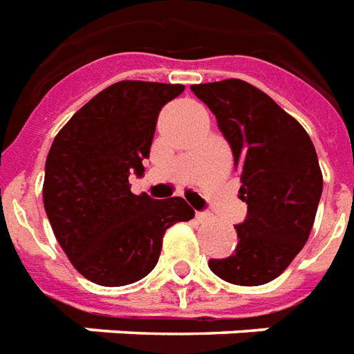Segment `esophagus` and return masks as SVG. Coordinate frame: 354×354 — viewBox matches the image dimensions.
Instances as JSON below:
<instances>
[{"label":"esophagus","mask_w":354,"mask_h":354,"mask_svg":"<svg viewBox=\"0 0 354 354\" xmlns=\"http://www.w3.org/2000/svg\"><path fill=\"white\" fill-rule=\"evenodd\" d=\"M196 218H198L200 223H207L209 218H211V215H209V213H203V211H200V213H196Z\"/></svg>","instance_id":"obj_1"}]
</instances>
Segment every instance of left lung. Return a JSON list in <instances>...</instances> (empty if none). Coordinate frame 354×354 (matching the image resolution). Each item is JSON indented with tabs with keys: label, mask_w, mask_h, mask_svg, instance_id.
Here are the masks:
<instances>
[{
	"label": "left lung",
	"mask_w": 354,
	"mask_h": 354,
	"mask_svg": "<svg viewBox=\"0 0 354 354\" xmlns=\"http://www.w3.org/2000/svg\"><path fill=\"white\" fill-rule=\"evenodd\" d=\"M215 115L241 177L247 216L236 224L237 247L209 268L234 285L257 286L285 272L304 249L322 194V174L308 131L249 82L192 84Z\"/></svg>",
	"instance_id": "obj_1"
}]
</instances>
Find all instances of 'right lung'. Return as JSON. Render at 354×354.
<instances>
[{
  "instance_id": "right-lung-1",
  "label": "right lung",
  "mask_w": 354,
  "mask_h": 354,
  "mask_svg": "<svg viewBox=\"0 0 354 354\" xmlns=\"http://www.w3.org/2000/svg\"><path fill=\"white\" fill-rule=\"evenodd\" d=\"M183 84L120 81L95 94L54 138L43 202L54 236L75 270L103 286L143 279L162 237L194 211L183 198L133 194L128 177L145 174L162 107Z\"/></svg>"
}]
</instances>
